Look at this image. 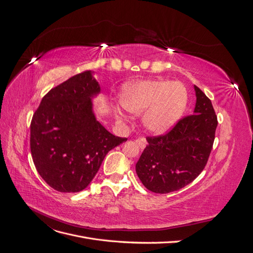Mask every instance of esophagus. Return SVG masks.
<instances>
[{
	"label": "esophagus",
	"mask_w": 253,
	"mask_h": 253,
	"mask_svg": "<svg viewBox=\"0 0 253 253\" xmlns=\"http://www.w3.org/2000/svg\"><path fill=\"white\" fill-rule=\"evenodd\" d=\"M136 143L141 150H143L145 147H147V140H145V138H143V137H140V138L136 139Z\"/></svg>",
	"instance_id": "esophagus-1"
}]
</instances>
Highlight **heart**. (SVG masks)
I'll return each mask as SVG.
<instances>
[{
	"mask_svg": "<svg viewBox=\"0 0 253 253\" xmlns=\"http://www.w3.org/2000/svg\"><path fill=\"white\" fill-rule=\"evenodd\" d=\"M120 103L136 116L143 115V126L153 135H165L178 124L188 106V90L181 82L143 80L127 83L120 93ZM121 115V114H120Z\"/></svg>",
	"mask_w": 253,
	"mask_h": 253,
	"instance_id": "b5f03b06",
	"label": "heart"
}]
</instances>
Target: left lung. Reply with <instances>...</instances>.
<instances>
[{"mask_svg": "<svg viewBox=\"0 0 253 253\" xmlns=\"http://www.w3.org/2000/svg\"><path fill=\"white\" fill-rule=\"evenodd\" d=\"M193 115L181 119L171 132L148 137V145L136 164L142 185L154 193L166 194L192 182L208 162L217 118L210 99L194 85Z\"/></svg>", "mask_w": 253, "mask_h": 253, "instance_id": "obj_1", "label": "left lung"}]
</instances>
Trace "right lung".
Returning <instances> with one entry per match:
<instances>
[{
	"mask_svg": "<svg viewBox=\"0 0 253 253\" xmlns=\"http://www.w3.org/2000/svg\"><path fill=\"white\" fill-rule=\"evenodd\" d=\"M101 93L93 72L51 88L30 124V151L38 173L59 192H80L95 177L108 152L126 141L97 120L94 99Z\"/></svg>",
	"mask_w": 253,
	"mask_h": 253,
	"instance_id": "obj_1",
	"label": "right lung"
}]
</instances>
